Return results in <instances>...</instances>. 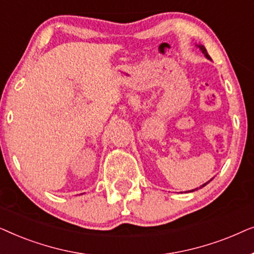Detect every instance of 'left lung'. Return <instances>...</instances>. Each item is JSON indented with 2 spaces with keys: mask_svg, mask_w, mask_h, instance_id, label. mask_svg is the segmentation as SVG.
<instances>
[{
  "mask_svg": "<svg viewBox=\"0 0 254 254\" xmlns=\"http://www.w3.org/2000/svg\"><path fill=\"white\" fill-rule=\"evenodd\" d=\"M195 46H196L197 48H199V50H200L201 52H202V53L204 54V57H206V58L208 59V60H211V59H210V57H209V55H208V53H207V50H206V48H204V46H203V45H196V44H195ZM211 180H213V179H210V180H209V182L204 183V184H203V185H201V186L199 187V189H202V187H203V186H206V185H207V184H209V183L211 182ZM199 189H194V190H190V192H194V190H199Z\"/></svg>",
  "mask_w": 254,
  "mask_h": 254,
  "instance_id": "8db88e82",
  "label": "left lung"
}]
</instances>
